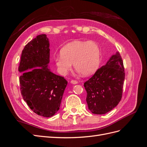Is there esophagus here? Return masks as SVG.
I'll return each mask as SVG.
<instances>
[{
    "instance_id": "34e87169",
    "label": "esophagus",
    "mask_w": 147,
    "mask_h": 147,
    "mask_svg": "<svg viewBox=\"0 0 147 147\" xmlns=\"http://www.w3.org/2000/svg\"><path fill=\"white\" fill-rule=\"evenodd\" d=\"M70 83H72V84H76L78 83V82L77 81H76V80H71Z\"/></svg>"
}]
</instances>
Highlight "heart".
I'll return each instance as SVG.
<instances>
[{
	"label": "heart",
	"mask_w": 147,
	"mask_h": 147,
	"mask_svg": "<svg viewBox=\"0 0 147 147\" xmlns=\"http://www.w3.org/2000/svg\"><path fill=\"white\" fill-rule=\"evenodd\" d=\"M61 56L55 57V63L58 72L65 75L74 68L84 76L94 74L99 67L101 50L99 44L90 40L74 41L61 48Z\"/></svg>",
	"instance_id": "b5f03b06"
}]
</instances>
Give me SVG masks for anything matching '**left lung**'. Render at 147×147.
I'll use <instances>...</instances> for the list:
<instances>
[{"label": "left lung", "mask_w": 147, "mask_h": 147, "mask_svg": "<svg viewBox=\"0 0 147 147\" xmlns=\"http://www.w3.org/2000/svg\"><path fill=\"white\" fill-rule=\"evenodd\" d=\"M124 78L123 62L117 51L84 83L89 110L94 114L103 115L116 107L121 99Z\"/></svg>", "instance_id": "obj_1"}]
</instances>
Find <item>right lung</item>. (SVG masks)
<instances>
[{
	"label": "right lung",
	"instance_id": "1",
	"mask_svg": "<svg viewBox=\"0 0 147 147\" xmlns=\"http://www.w3.org/2000/svg\"><path fill=\"white\" fill-rule=\"evenodd\" d=\"M50 42L46 34L38 35L24 48L18 71L21 92L34 113L51 117L59 110L67 81L49 67Z\"/></svg>",
	"mask_w": 147,
	"mask_h": 147
}]
</instances>
